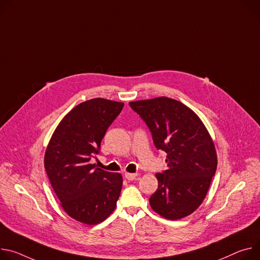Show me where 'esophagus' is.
Listing matches in <instances>:
<instances>
[{
	"mask_svg": "<svg viewBox=\"0 0 260 260\" xmlns=\"http://www.w3.org/2000/svg\"><path fill=\"white\" fill-rule=\"evenodd\" d=\"M124 176L127 180H134L138 176V173H125Z\"/></svg>",
	"mask_w": 260,
	"mask_h": 260,
	"instance_id": "esophagus-1",
	"label": "esophagus"
}]
</instances>
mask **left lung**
<instances>
[{
	"instance_id": "left-lung-1",
	"label": "left lung",
	"mask_w": 260,
	"mask_h": 260,
	"mask_svg": "<svg viewBox=\"0 0 260 260\" xmlns=\"http://www.w3.org/2000/svg\"><path fill=\"white\" fill-rule=\"evenodd\" d=\"M131 108L148 126L153 143L167 153V170L156 173L158 187L151 208L168 220L194 212L204 200L217 170V153L200 118L169 98L132 102Z\"/></svg>"
}]
</instances>
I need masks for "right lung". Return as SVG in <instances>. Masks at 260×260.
<instances>
[{"label": "right lung", "instance_id": "add662e5", "mask_svg": "<svg viewBox=\"0 0 260 260\" xmlns=\"http://www.w3.org/2000/svg\"><path fill=\"white\" fill-rule=\"evenodd\" d=\"M124 104L104 99L84 102L70 111L55 129L44 154V168L66 214L95 225L116 207L122 176L96 168L90 159L101 149L107 129Z\"/></svg>", "mask_w": 260, "mask_h": 260}]
</instances>
